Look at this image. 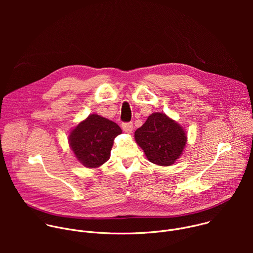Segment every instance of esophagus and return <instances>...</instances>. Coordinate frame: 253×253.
<instances>
[{"label":"esophagus","instance_id":"1","mask_svg":"<svg viewBox=\"0 0 253 253\" xmlns=\"http://www.w3.org/2000/svg\"><path fill=\"white\" fill-rule=\"evenodd\" d=\"M122 129L126 133H132V131H133V123H131V122L123 123L122 124Z\"/></svg>","mask_w":253,"mask_h":253}]
</instances>
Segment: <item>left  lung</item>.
Wrapping results in <instances>:
<instances>
[{"mask_svg":"<svg viewBox=\"0 0 253 253\" xmlns=\"http://www.w3.org/2000/svg\"><path fill=\"white\" fill-rule=\"evenodd\" d=\"M134 136L147 159L160 166L172 165L181 156L187 142L183 127L159 112L152 113Z\"/></svg>","mask_w":253,"mask_h":253,"instance_id":"8db88e82","label":"left lung"}]
</instances>
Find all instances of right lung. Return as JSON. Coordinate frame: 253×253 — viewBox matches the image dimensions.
<instances>
[{
  "label": "right lung",
  "instance_id": "obj_1",
  "mask_svg": "<svg viewBox=\"0 0 253 253\" xmlns=\"http://www.w3.org/2000/svg\"><path fill=\"white\" fill-rule=\"evenodd\" d=\"M121 133L115 122L91 114L70 132L69 145L81 164L97 168L109 160L114 139Z\"/></svg>",
  "mask_w": 253,
  "mask_h": 253
}]
</instances>
